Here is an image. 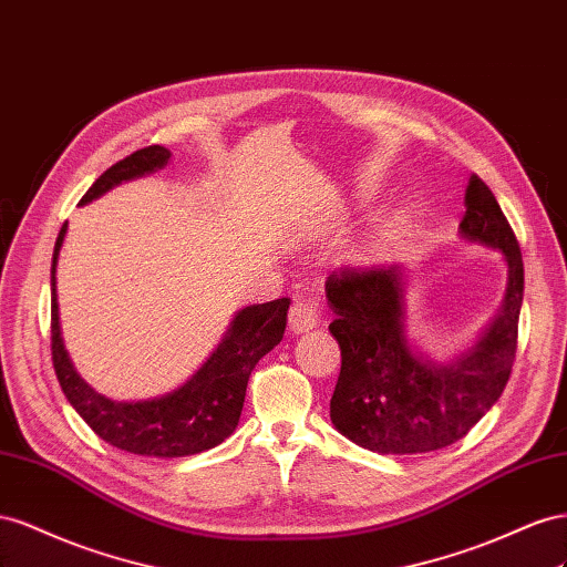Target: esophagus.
I'll return each instance as SVG.
<instances>
[{
  "mask_svg": "<svg viewBox=\"0 0 567 567\" xmlns=\"http://www.w3.org/2000/svg\"><path fill=\"white\" fill-rule=\"evenodd\" d=\"M322 316H326V311H322L320 301L299 299V301L292 303V309H289V330H292L295 334L309 332L316 326H320Z\"/></svg>",
  "mask_w": 567,
  "mask_h": 567,
  "instance_id": "esophagus-1",
  "label": "esophagus"
}]
</instances>
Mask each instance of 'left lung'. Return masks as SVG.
<instances>
[{
  "label": "left lung",
  "mask_w": 567,
  "mask_h": 567,
  "mask_svg": "<svg viewBox=\"0 0 567 567\" xmlns=\"http://www.w3.org/2000/svg\"><path fill=\"white\" fill-rule=\"evenodd\" d=\"M461 235L498 249L508 264L504 306L480 342L454 363L415 353L403 334V272L342 268L326 282L330 332L342 370L330 399L332 425L378 454H427L473 430L508 384L520 320L523 254L504 212L477 175L465 187Z\"/></svg>",
  "instance_id": "obj_1"
}]
</instances>
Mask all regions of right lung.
<instances>
[{"mask_svg": "<svg viewBox=\"0 0 567 567\" xmlns=\"http://www.w3.org/2000/svg\"><path fill=\"white\" fill-rule=\"evenodd\" d=\"M168 158L171 152L158 144L133 152L96 177L80 204L102 197L123 181L164 168ZM66 228L69 223H63L52 258V361L71 406L104 442L137 456H192L228 440L239 423L251 370L275 344H280L285 334L289 299L282 297L241 309L212 359L181 390L150 401H113L94 392L75 373L61 339L54 272Z\"/></svg>", "mask_w": 567, "mask_h": 567, "instance_id": "obj_1", "label": "right lung"}]
</instances>
